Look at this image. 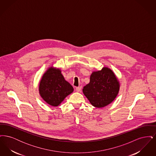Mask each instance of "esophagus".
I'll use <instances>...</instances> for the list:
<instances>
[{"label": "esophagus", "instance_id": "obj_1", "mask_svg": "<svg viewBox=\"0 0 156 156\" xmlns=\"http://www.w3.org/2000/svg\"><path fill=\"white\" fill-rule=\"evenodd\" d=\"M76 90L78 92H80L81 90V87H76Z\"/></svg>", "mask_w": 156, "mask_h": 156}]
</instances>
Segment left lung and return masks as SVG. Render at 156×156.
Returning a JSON list of instances; mask_svg holds the SVG:
<instances>
[{
  "instance_id": "1",
  "label": "left lung",
  "mask_w": 156,
  "mask_h": 156,
  "mask_svg": "<svg viewBox=\"0 0 156 156\" xmlns=\"http://www.w3.org/2000/svg\"><path fill=\"white\" fill-rule=\"evenodd\" d=\"M120 89V83L111 68L104 67L90 76L89 83L82 89L84 95L92 106L98 108L106 106L115 100Z\"/></svg>"
}]
</instances>
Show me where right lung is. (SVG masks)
<instances>
[{"label": "right lung", "instance_id": "1", "mask_svg": "<svg viewBox=\"0 0 156 156\" xmlns=\"http://www.w3.org/2000/svg\"><path fill=\"white\" fill-rule=\"evenodd\" d=\"M38 91L47 104L56 107L73 92L74 88L65 80L59 68L51 66L43 75L39 82Z\"/></svg>", "mask_w": 156, "mask_h": 156}]
</instances>
